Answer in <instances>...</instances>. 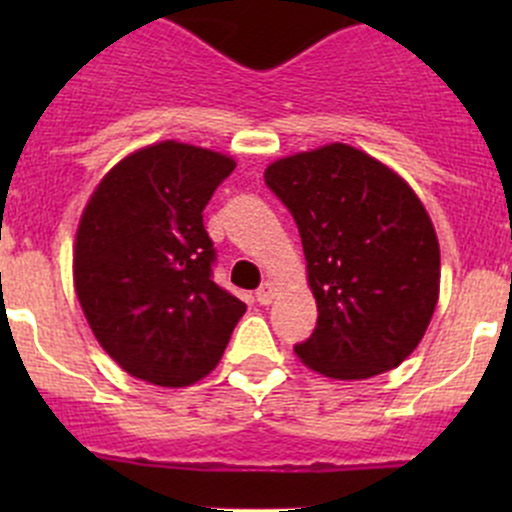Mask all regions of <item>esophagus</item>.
I'll use <instances>...</instances> for the list:
<instances>
[{
  "label": "esophagus",
  "instance_id": "34e87169",
  "mask_svg": "<svg viewBox=\"0 0 512 512\" xmlns=\"http://www.w3.org/2000/svg\"><path fill=\"white\" fill-rule=\"evenodd\" d=\"M257 302L262 304V307H267V304H272V299L277 297V287H275V282H262V287L257 289Z\"/></svg>",
  "mask_w": 512,
  "mask_h": 512
}]
</instances>
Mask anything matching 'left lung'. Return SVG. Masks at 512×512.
<instances>
[{"mask_svg": "<svg viewBox=\"0 0 512 512\" xmlns=\"http://www.w3.org/2000/svg\"><path fill=\"white\" fill-rule=\"evenodd\" d=\"M265 183L302 237L317 327L294 352L332 379L396 369L426 334L441 250L414 190L344 143L280 158Z\"/></svg>", "mask_w": 512, "mask_h": 512, "instance_id": "8db88e82", "label": "left lung"}]
</instances>
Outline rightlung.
Wrapping results in <instances>:
<instances>
[{"mask_svg":"<svg viewBox=\"0 0 512 512\" xmlns=\"http://www.w3.org/2000/svg\"><path fill=\"white\" fill-rule=\"evenodd\" d=\"M235 160L163 141L123 158L91 195L74 250L89 327L131 376L190 386L218 366L245 302L213 282L203 210Z\"/></svg>","mask_w":512,"mask_h":512,"instance_id":"obj_1","label":"right lung"}]
</instances>
